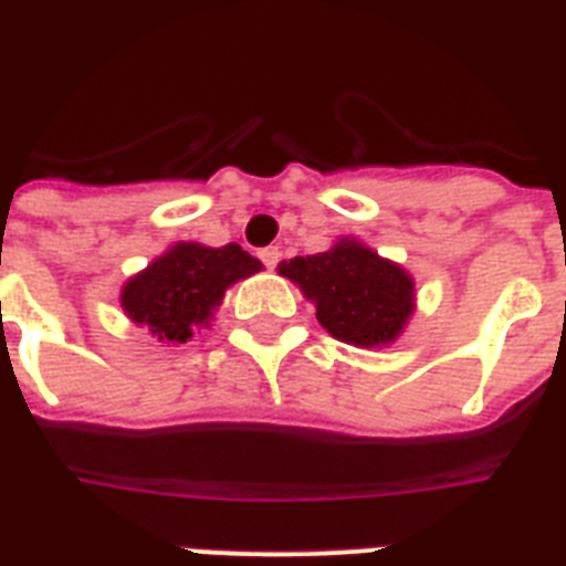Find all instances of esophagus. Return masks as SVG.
<instances>
[{
    "label": "esophagus",
    "instance_id": "1",
    "mask_svg": "<svg viewBox=\"0 0 566 566\" xmlns=\"http://www.w3.org/2000/svg\"><path fill=\"white\" fill-rule=\"evenodd\" d=\"M258 258L264 261V266H270V270H273V266L279 264V261H282V249H279V247H266V249H261V252H258Z\"/></svg>",
    "mask_w": 566,
    "mask_h": 566
}]
</instances>
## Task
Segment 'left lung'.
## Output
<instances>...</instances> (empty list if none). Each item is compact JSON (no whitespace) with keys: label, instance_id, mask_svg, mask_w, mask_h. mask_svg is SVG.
<instances>
[{"label":"left lung","instance_id":"8db88e82","mask_svg":"<svg viewBox=\"0 0 566 566\" xmlns=\"http://www.w3.org/2000/svg\"><path fill=\"white\" fill-rule=\"evenodd\" d=\"M282 275L317 302L323 328L346 344H390L413 311L408 273L355 240H340L335 249L317 255L291 258L282 264Z\"/></svg>","mask_w":566,"mask_h":566}]
</instances>
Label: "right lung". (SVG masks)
I'll list each match as a JSON object with an SVG mask.
<instances>
[{
	"label": "right lung",
	"mask_w": 566,
	"mask_h": 566,
	"mask_svg": "<svg viewBox=\"0 0 566 566\" xmlns=\"http://www.w3.org/2000/svg\"><path fill=\"white\" fill-rule=\"evenodd\" d=\"M258 270L261 261L238 243L222 249L179 243L126 284L123 308L158 340L185 344L220 305L226 287Z\"/></svg>",
	"instance_id": "obj_1"
}]
</instances>
